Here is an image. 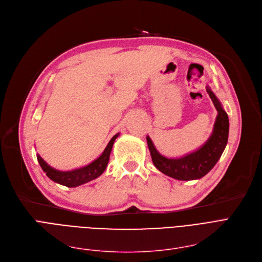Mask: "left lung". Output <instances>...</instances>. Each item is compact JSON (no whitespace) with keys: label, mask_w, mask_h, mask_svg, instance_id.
Returning <instances> with one entry per match:
<instances>
[{"label":"left lung","mask_w":262,"mask_h":262,"mask_svg":"<svg viewBox=\"0 0 262 262\" xmlns=\"http://www.w3.org/2000/svg\"><path fill=\"white\" fill-rule=\"evenodd\" d=\"M206 91L212 100L217 116L214 122L212 134L208 141L197 150L177 159H169L162 156L155 147L151 139L147 135V144L155 166L164 175L177 180H196L201 179L213 168L221 158L228 141L229 120L228 115L224 111L221 102L209 86Z\"/></svg>","instance_id":"1"}]
</instances>
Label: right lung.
<instances>
[{"instance_id":"obj_1","label":"right lung","mask_w":262,"mask_h":262,"mask_svg":"<svg viewBox=\"0 0 262 262\" xmlns=\"http://www.w3.org/2000/svg\"><path fill=\"white\" fill-rule=\"evenodd\" d=\"M118 135L119 133L115 134L113 138L111 139V141L108 142L107 146L105 147L100 157L96 159L95 161H93L91 164L83 166L81 168L68 170V171H60L51 167L48 163H46V161L39 155H37V160H38L39 165L41 166L42 170L46 172V175L50 179L53 180L56 183L65 185L67 188H76V186L92 181L98 178L100 175H102V172L105 170L106 165L108 163L112 147H113V144L115 140L118 138Z\"/></svg>"}]
</instances>
